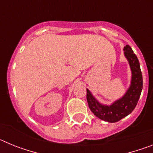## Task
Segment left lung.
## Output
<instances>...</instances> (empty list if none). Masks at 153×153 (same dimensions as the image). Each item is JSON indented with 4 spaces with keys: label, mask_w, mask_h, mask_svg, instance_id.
I'll list each match as a JSON object with an SVG mask.
<instances>
[{
    "label": "left lung",
    "mask_w": 153,
    "mask_h": 153,
    "mask_svg": "<svg viewBox=\"0 0 153 153\" xmlns=\"http://www.w3.org/2000/svg\"><path fill=\"white\" fill-rule=\"evenodd\" d=\"M123 50L132 70L130 87L125 95L111 106H105L100 103L86 89V100L92 113L100 120L109 123L118 122L130 114L137 105L143 90V75L137 56L129 45L126 46Z\"/></svg>",
    "instance_id": "1"
}]
</instances>
